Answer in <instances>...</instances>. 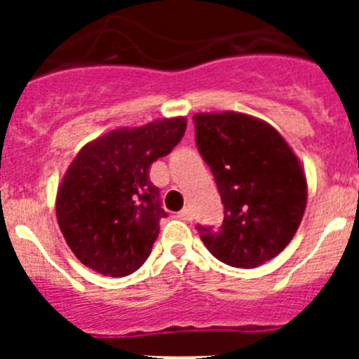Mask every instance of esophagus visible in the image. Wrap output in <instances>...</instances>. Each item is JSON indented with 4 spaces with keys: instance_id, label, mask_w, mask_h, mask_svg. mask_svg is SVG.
I'll return each mask as SVG.
<instances>
[{
    "instance_id": "1",
    "label": "esophagus",
    "mask_w": 359,
    "mask_h": 359,
    "mask_svg": "<svg viewBox=\"0 0 359 359\" xmlns=\"http://www.w3.org/2000/svg\"><path fill=\"white\" fill-rule=\"evenodd\" d=\"M177 215H180V217H182L183 219V221H192V212H190V208H183V210L182 212H180V214H177Z\"/></svg>"
}]
</instances>
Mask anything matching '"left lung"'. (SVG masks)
Instances as JSON below:
<instances>
[{
  "instance_id": "left-lung-1",
  "label": "left lung",
  "mask_w": 359,
  "mask_h": 359,
  "mask_svg": "<svg viewBox=\"0 0 359 359\" xmlns=\"http://www.w3.org/2000/svg\"><path fill=\"white\" fill-rule=\"evenodd\" d=\"M196 144L217 183L219 231L198 226L208 252L233 268H257L286 248L302 223L307 180L280 133L252 115H194Z\"/></svg>"
}]
</instances>
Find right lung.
<instances>
[{
  "instance_id": "obj_1",
  "label": "right lung",
  "mask_w": 359,
  "mask_h": 359,
  "mask_svg": "<svg viewBox=\"0 0 359 359\" xmlns=\"http://www.w3.org/2000/svg\"><path fill=\"white\" fill-rule=\"evenodd\" d=\"M185 116L118 128L86 144L57 189L55 212L69 250L90 269L126 277L151 255L160 233V190L152 161L183 138Z\"/></svg>"
}]
</instances>
